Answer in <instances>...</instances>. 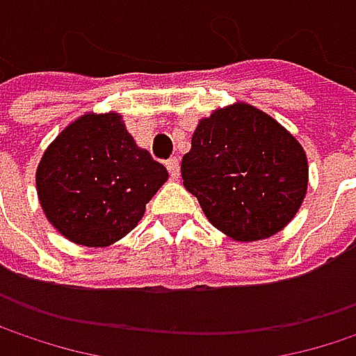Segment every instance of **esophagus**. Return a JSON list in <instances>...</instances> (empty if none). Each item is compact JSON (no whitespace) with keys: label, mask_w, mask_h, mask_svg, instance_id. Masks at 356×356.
Returning <instances> with one entry per match:
<instances>
[{"label":"esophagus","mask_w":356,"mask_h":356,"mask_svg":"<svg viewBox=\"0 0 356 356\" xmlns=\"http://www.w3.org/2000/svg\"><path fill=\"white\" fill-rule=\"evenodd\" d=\"M179 169H181V167H179L177 156H173V159H169V161H167V171H169V175H171V177L173 179L179 177Z\"/></svg>","instance_id":"obj_1"}]
</instances>
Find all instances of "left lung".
<instances>
[{
    "label": "left lung",
    "instance_id": "1",
    "mask_svg": "<svg viewBox=\"0 0 356 356\" xmlns=\"http://www.w3.org/2000/svg\"><path fill=\"white\" fill-rule=\"evenodd\" d=\"M307 171L301 144L241 103L202 119L181 161L185 189L235 241L266 239L289 225L305 197Z\"/></svg>",
    "mask_w": 356,
    "mask_h": 356
}]
</instances>
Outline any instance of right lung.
Returning <instances> with one entry per match:
<instances>
[{"label":"right lung","instance_id":"obj_1","mask_svg":"<svg viewBox=\"0 0 356 356\" xmlns=\"http://www.w3.org/2000/svg\"><path fill=\"white\" fill-rule=\"evenodd\" d=\"M117 113L84 115L44 150L36 189L49 222L70 241L105 248L125 237L167 181Z\"/></svg>","mask_w":356,"mask_h":356}]
</instances>
